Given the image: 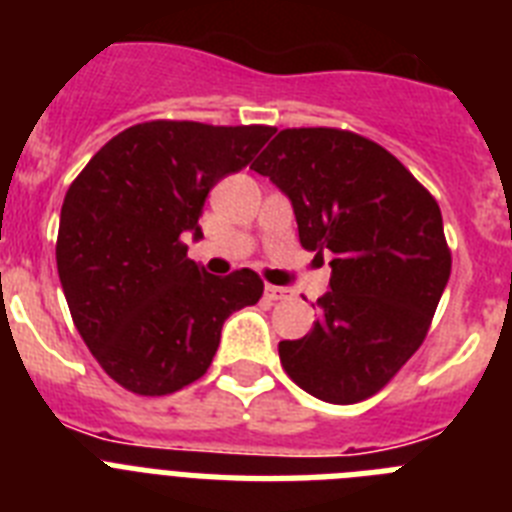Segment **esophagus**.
<instances>
[{"label": "esophagus", "mask_w": 512, "mask_h": 512, "mask_svg": "<svg viewBox=\"0 0 512 512\" xmlns=\"http://www.w3.org/2000/svg\"><path fill=\"white\" fill-rule=\"evenodd\" d=\"M289 296L291 291L283 289V286H273V283L265 286V299H268V302H281V299H289Z\"/></svg>", "instance_id": "34e87169"}]
</instances>
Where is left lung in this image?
Masks as SVG:
<instances>
[{
    "mask_svg": "<svg viewBox=\"0 0 512 512\" xmlns=\"http://www.w3.org/2000/svg\"><path fill=\"white\" fill-rule=\"evenodd\" d=\"M252 169L291 200L302 247L333 252L320 320L278 343L283 369L320 401H364L422 346L448 286L440 205L393 153L349 130H281Z\"/></svg>",
    "mask_w": 512,
    "mask_h": 512,
    "instance_id": "obj_1",
    "label": "left lung"
}]
</instances>
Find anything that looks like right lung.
Masks as SVG:
<instances>
[{
	"label": "right lung",
	"instance_id": "1",
	"mask_svg": "<svg viewBox=\"0 0 512 512\" xmlns=\"http://www.w3.org/2000/svg\"><path fill=\"white\" fill-rule=\"evenodd\" d=\"M273 127L135 124L90 158L64 195L57 270L77 333L103 372L137 395L200 380L236 309L260 302L255 270L218 278L187 257L208 192L244 169Z\"/></svg>",
	"mask_w": 512,
	"mask_h": 512
}]
</instances>
